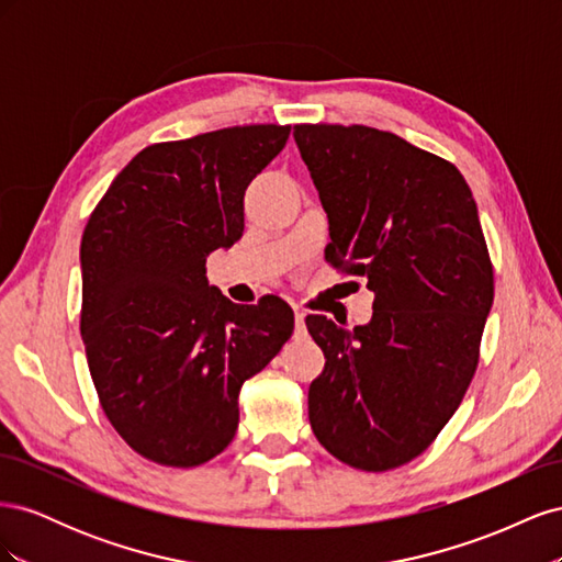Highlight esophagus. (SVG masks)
Segmentation results:
<instances>
[{
  "label": "esophagus",
  "instance_id": "esophagus-1",
  "mask_svg": "<svg viewBox=\"0 0 562 562\" xmlns=\"http://www.w3.org/2000/svg\"><path fill=\"white\" fill-rule=\"evenodd\" d=\"M307 333V326H304V312L295 310V335Z\"/></svg>",
  "mask_w": 562,
  "mask_h": 562
}]
</instances>
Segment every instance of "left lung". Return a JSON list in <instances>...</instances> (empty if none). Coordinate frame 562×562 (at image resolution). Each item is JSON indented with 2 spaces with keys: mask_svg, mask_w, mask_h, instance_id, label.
<instances>
[{
  "mask_svg": "<svg viewBox=\"0 0 562 562\" xmlns=\"http://www.w3.org/2000/svg\"><path fill=\"white\" fill-rule=\"evenodd\" d=\"M295 143L330 225V262L366 277L372 318L307 316L326 368L310 386L318 443L361 471L427 450L479 366L495 279L464 176L370 126L297 124Z\"/></svg>",
  "mask_w": 562,
  "mask_h": 562,
  "instance_id": "obj_1",
  "label": "left lung"
}]
</instances>
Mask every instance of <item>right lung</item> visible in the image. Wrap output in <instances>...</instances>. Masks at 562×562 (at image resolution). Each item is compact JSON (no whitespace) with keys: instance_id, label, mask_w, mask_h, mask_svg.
Instances as JSON below:
<instances>
[{"instance_id":"1","label":"right lung","mask_w":562,"mask_h":562,"mask_svg":"<svg viewBox=\"0 0 562 562\" xmlns=\"http://www.w3.org/2000/svg\"><path fill=\"white\" fill-rule=\"evenodd\" d=\"M291 126L252 124L135 155L81 236V339L100 405L151 462L190 469L239 427V391L293 335L281 297L234 304L206 258L244 234L250 180Z\"/></svg>"}]
</instances>
